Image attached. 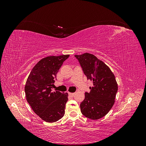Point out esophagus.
Returning a JSON list of instances; mask_svg holds the SVG:
<instances>
[{
  "mask_svg": "<svg viewBox=\"0 0 146 146\" xmlns=\"http://www.w3.org/2000/svg\"><path fill=\"white\" fill-rule=\"evenodd\" d=\"M68 94L70 97H73L75 94V93H73V92H68Z\"/></svg>",
  "mask_w": 146,
  "mask_h": 146,
  "instance_id": "obj_1",
  "label": "esophagus"
}]
</instances>
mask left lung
<instances>
[{"instance_id": "1", "label": "left lung", "mask_w": 146, "mask_h": 146, "mask_svg": "<svg viewBox=\"0 0 146 146\" xmlns=\"http://www.w3.org/2000/svg\"><path fill=\"white\" fill-rule=\"evenodd\" d=\"M88 80L93 83L85 92L80 110L85 117L96 120L107 114L114 103L117 85L111 70L94 55L85 53L75 55Z\"/></svg>"}]
</instances>
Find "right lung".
I'll use <instances>...</instances> for the list:
<instances>
[{
    "instance_id": "1",
    "label": "right lung",
    "mask_w": 146,
    "mask_h": 146,
    "mask_svg": "<svg viewBox=\"0 0 146 146\" xmlns=\"http://www.w3.org/2000/svg\"><path fill=\"white\" fill-rule=\"evenodd\" d=\"M69 55L50 56L34 66L26 82L25 92L27 102L42 120L55 122L64 115L68 93L52 91L56 74Z\"/></svg>"
}]
</instances>
